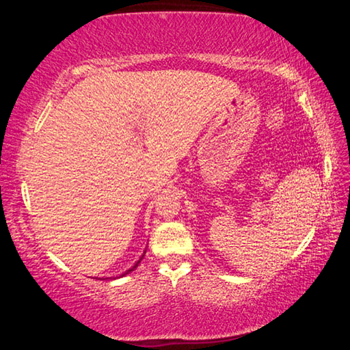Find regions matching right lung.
<instances>
[{
	"instance_id": "obj_1",
	"label": "right lung",
	"mask_w": 350,
	"mask_h": 350,
	"mask_svg": "<svg viewBox=\"0 0 350 350\" xmlns=\"http://www.w3.org/2000/svg\"><path fill=\"white\" fill-rule=\"evenodd\" d=\"M142 258H144V256H142ZM142 258H140V259H139V260H137V262H135V264H134V267H131V269H129V270H128V271H125V273H123V275H122V276H125V275H128V273H129V271H133V270H134V269H135V267H137V265H139V264H140V260H142Z\"/></svg>"
}]
</instances>
